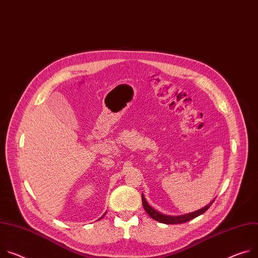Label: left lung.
<instances>
[{"instance_id":"1","label":"left lung","mask_w":258,"mask_h":258,"mask_svg":"<svg viewBox=\"0 0 258 258\" xmlns=\"http://www.w3.org/2000/svg\"><path fill=\"white\" fill-rule=\"evenodd\" d=\"M214 200L211 202L210 204H208L207 206H205L204 208L198 210V211H195V212H191V213H188V214H184V215H179V216H170V215H165V214H161L159 212H157L156 210H154L151 206H149V204L146 202L143 194H142V204H143V207L145 209V211L147 212V214L154 220L160 222V223H166V224H179V223H184V222H187L189 221L202 214H204L206 211L211 207V205L213 204Z\"/></svg>"}]
</instances>
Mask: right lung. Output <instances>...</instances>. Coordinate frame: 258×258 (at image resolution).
Returning <instances> with one entry per match:
<instances>
[{
    "label": "right lung",
    "mask_w": 258,
    "mask_h": 258,
    "mask_svg": "<svg viewBox=\"0 0 258 258\" xmlns=\"http://www.w3.org/2000/svg\"><path fill=\"white\" fill-rule=\"evenodd\" d=\"M104 215H105V214H104Z\"/></svg>",
    "instance_id": "add662e5"
}]
</instances>
